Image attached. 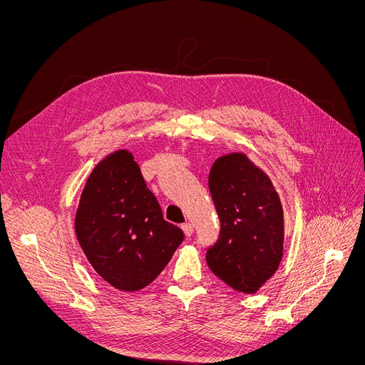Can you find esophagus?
Wrapping results in <instances>:
<instances>
[{"label":"esophagus","mask_w":365,"mask_h":365,"mask_svg":"<svg viewBox=\"0 0 365 365\" xmlns=\"http://www.w3.org/2000/svg\"><path fill=\"white\" fill-rule=\"evenodd\" d=\"M182 231H183V234L186 237H190V235H192V232H194V226L190 225V223H185V225H182Z\"/></svg>","instance_id":"34e87169"}]
</instances>
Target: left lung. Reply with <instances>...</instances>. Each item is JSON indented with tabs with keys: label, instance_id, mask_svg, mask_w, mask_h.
Returning <instances> with one entry per match:
<instances>
[{
	"label": "left lung",
	"instance_id": "left-lung-1",
	"mask_svg": "<svg viewBox=\"0 0 365 365\" xmlns=\"http://www.w3.org/2000/svg\"><path fill=\"white\" fill-rule=\"evenodd\" d=\"M220 219L207 264L237 292L257 293L278 269L284 252V212L266 173L242 152L217 158L208 175Z\"/></svg>",
	"mask_w": 365,
	"mask_h": 365
}]
</instances>
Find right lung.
<instances>
[{
  "label": "right lung",
  "instance_id": "obj_1",
  "mask_svg": "<svg viewBox=\"0 0 365 365\" xmlns=\"http://www.w3.org/2000/svg\"><path fill=\"white\" fill-rule=\"evenodd\" d=\"M75 232L93 269L121 292L149 285L185 238L182 229L164 220L127 149L109 153L93 168L75 215Z\"/></svg>",
  "mask_w": 365,
  "mask_h": 365
}]
</instances>
